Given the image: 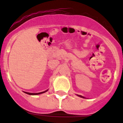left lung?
<instances>
[{"label":"left lung","instance_id":"1","mask_svg":"<svg viewBox=\"0 0 123 123\" xmlns=\"http://www.w3.org/2000/svg\"><path fill=\"white\" fill-rule=\"evenodd\" d=\"M77 95L78 96H80V97H81V98H85V97H83V96H81V95Z\"/></svg>","mask_w":123,"mask_h":123}]
</instances>
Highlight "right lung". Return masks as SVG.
Returning a JSON list of instances; mask_svg holds the SVG:
<instances>
[{"label": "right lung", "mask_w": 123, "mask_h": 123, "mask_svg": "<svg viewBox=\"0 0 123 123\" xmlns=\"http://www.w3.org/2000/svg\"><path fill=\"white\" fill-rule=\"evenodd\" d=\"M48 90H48H45V91L42 92H40V93H29V92H24V93H25L28 94V95H40V94L46 92Z\"/></svg>", "instance_id": "right-lung-1"}]
</instances>
